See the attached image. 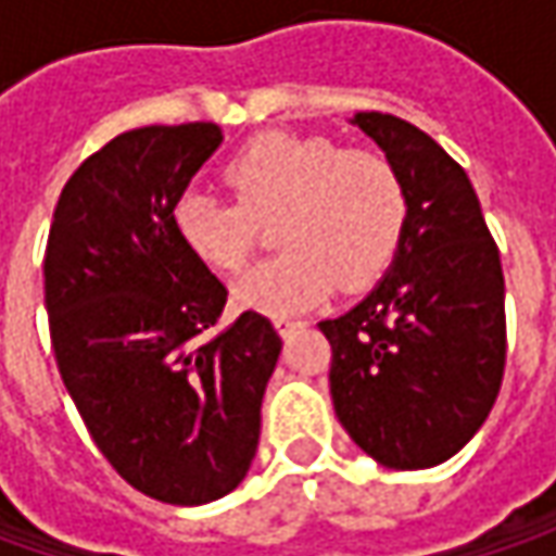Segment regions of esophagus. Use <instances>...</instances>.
Here are the masks:
<instances>
[{
	"label": "esophagus",
	"instance_id": "34e87169",
	"mask_svg": "<svg viewBox=\"0 0 556 556\" xmlns=\"http://www.w3.org/2000/svg\"><path fill=\"white\" fill-rule=\"evenodd\" d=\"M275 328H278L281 337H290L296 328H303V321H296V318H275Z\"/></svg>",
	"mask_w": 556,
	"mask_h": 556
}]
</instances>
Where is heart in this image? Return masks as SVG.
Here are the masks:
<instances>
[{"instance_id": "obj_1", "label": "heart", "mask_w": 556, "mask_h": 556, "mask_svg": "<svg viewBox=\"0 0 556 556\" xmlns=\"http://www.w3.org/2000/svg\"><path fill=\"white\" fill-rule=\"evenodd\" d=\"M225 179L238 201L188 188L173 206V225L203 266L238 271L256 247L260 223L281 216L285 253L235 285L241 309L288 318L321 303L337 285L371 288L393 263L408 201L402 176L377 151L266 132L228 161Z\"/></svg>"}]
</instances>
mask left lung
<instances>
[{"mask_svg": "<svg viewBox=\"0 0 556 556\" xmlns=\"http://www.w3.org/2000/svg\"><path fill=\"white\" fill-rule=\"evenodd\" d=\"M405 185V228L387 275L340 318L331 343L333 412L390 470L437 467L473 439L504 374V275L467 173L393 114L350 119Z\"/></svg>", "mask_w": 556, "mask_h": 556, "instance_id": "8db88e82", "label": "left lung"}]
</instances>
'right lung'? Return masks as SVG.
<instances>
[{"label":"right lung","instance_id":"right-lung-1","mask_svg":"<svg viewBox=\"0 0 556 556\" xmlns=\"http://www.w3.org/2000/svg\"><path fill=\"white\" fill-rule=\"evenodd\" d=\"M219 144L216 123L108 141L64 185L42 263L58 371L101 455L132 489L182 507L241 485L281 355L260 312L206 337L228 290L173 225Z\"/></svg>","mask_w":556,"mask_h":556}]
</instances>
